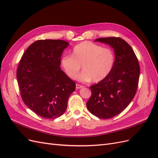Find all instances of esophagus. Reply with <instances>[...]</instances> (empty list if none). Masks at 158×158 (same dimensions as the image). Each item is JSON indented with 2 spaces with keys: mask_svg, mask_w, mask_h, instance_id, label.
Returning a JSON list of instances; mask_svg holds the SVG:
<instances>
[{
  "mask_svg": "<svg viewBox=\"0 0 158 158\" xmlns=\"http://www.w3.org/2000/svg\"><path fill=\"white\" fill-rule=\"evenodd\" d=\"M76 88L77 89H80V88H84V85H80V84H76Z\"/></svg>",
  "mask_w": 158,
  "mask_h": 158,
  "instance_id": "obj_1",
  "label": "esophagus"
}]
</instances>
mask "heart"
<instances>
[{
    "label": "heart",
    "instance_id": "obj_1",
    "mask_svg": "<svg viewBox=\"0 0 158 158\" xmlns=\"http://www.w3.org/2000/svg\"><path fill=\"white\" fill-rule=\"evenodd\" d=\"M114 64V53L108 47L84 41L74 47L70 56H64L60 64L71 79L77 78L82 66L84 70L80 78L84 82H99L111 73Z\"/></svg>",
    "mask_w": 158,
    "mask_h": 158
}]
</instances>
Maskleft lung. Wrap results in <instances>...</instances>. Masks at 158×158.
<instances>
[{"label": "left lung", "instance_id": "obj_1", "mask_svg": "<svg viewBox=\"0 0 158 158\" xmlns=\"http://www.w3.org/2000/svg\"><path fill=\"white\" fill-rule=\"evenodd\" d=\"M114 49L113 68L107 77L90 86L92 95L86 103L89 111L98 118H111L120 114L136 94L140 66L132 47L120 37L98 38Z\"/></svg>", "mask_w": 158, "mask_h": 158}]
</instances>
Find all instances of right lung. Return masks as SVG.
Wrapping results in <instances>:
<instances>
[{
    "label": "right lung",
    "mask_w": 158,
    "mask_h": 158,
    "mask_svg": "<svg viewBox=\"0 0 158 158\" xmlns=\"http://www.w3.org/2000/svg\"><path fill=\"white\" fill-rule=\"evenodd\" d=\"M69 45L60 40H37L19 63L16 77L23 102L44 118L60 117L76 89L75 82L60 67L62 53Z\"/></svg>",
    "instance_id": "add662e5"
}]
</instances>
